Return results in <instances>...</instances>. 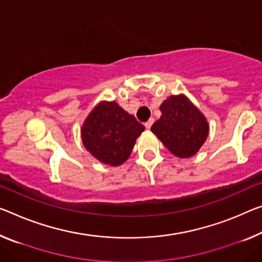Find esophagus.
Segmentation results:
<instances>
[{
  "mask_svg": "<svg viewBox=\"0 0 262 262\" xmlns=\"http://www.w3.org/2000/svg\"><path fill=\"white\" fill-rule=\"evenodd\" d=\"M154 122H155V119L154 118H150V119L147 120V122H145V127L150 128L152 126V124H154Z\"/></svg>",
  "mask_w": 262,
  "mask_h": 262,
  "instance_id": "obj_1",
  "label": "esophagus"
}]
</instances>
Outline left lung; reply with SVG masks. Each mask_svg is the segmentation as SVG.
Listing matches in <instances>:
<instances>
[{
    "label": "left lung",
    "mask_w": 262,
    "mask_h": 262,
    "mask_svg": "<svg viewBox=\"0 0 262 262\" xmlns=\"http://www.w3.org/2000/svg\"><path fill=\"white\" fill-rule=\"evenodd\" d=\"M162 116L151 131L178 158H191L206 142V117L184 94L172 95L160 105Z\"/></svg>",
    "instance_id": "8db88e82"
}]
</instances>
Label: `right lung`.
<instances>
[{
  "mask_svg": "<svg viewBox=\"0 0 262 262\" xmlns=\"http://www.w3.org/2000/svg\"><path fill=\"white\" fill-rule=\"evenodd\" d=\"M144 130L143 124L115 100H102L84 120L80 137L92 157L105 165L119 166L128 159Z\"/></svg>",
  "mask_w": 262,
  "mask_h": 262,
  "instance_id": "add662e5",
  "label": "right lung"
}]
</instances>
